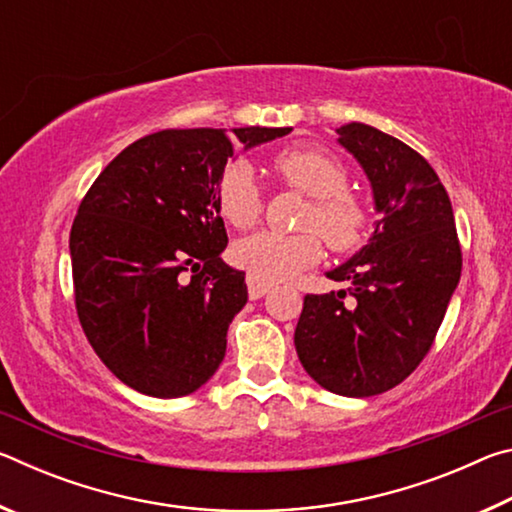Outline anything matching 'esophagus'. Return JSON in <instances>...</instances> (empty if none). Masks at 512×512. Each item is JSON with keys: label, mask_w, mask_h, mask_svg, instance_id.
<instances>
[{"label": "esophagus", "mask_w": 512, "mask_h": 512, "mask_svg": "<svg viewBox=\"0 0 512 512\" xmlns=\"http://www.w3.org/2000/svg\"><path fill=\"white\" fill-rule=\"evenodd\" d=\"M246 284H248V296H250V300H259L262 296H266L268 289H271V284L262 282V280H259V277L253 275V273L246 275Z\"/></svg>", "instance_id": "obj_1"}]
</instances>
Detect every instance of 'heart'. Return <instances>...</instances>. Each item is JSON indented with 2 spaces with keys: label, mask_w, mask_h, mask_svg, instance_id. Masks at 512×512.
I'll use <instances>...</instances> for the list:
<instances>
[{
  "label": "heart",
  "mask_w": 512,
  "mask_h": 512,
  "mask_svg": "<svg viewBox=\"0 0 512 512\" xmlns=\"http://www.w3.org/2000/svg\"><path fill=\"white\" fill-rule=\"evenodd\" d=\"M271 169L293 192L307 196L300 232L259 230L232 246V259L262 282H284L314 266L323 246L348 255L359 250L370 232L366 201L350 192V173L341 158L318 146H289L273 155ZM216 205L235 228H250L264 212V194L246 162H228L216 180Z\"/></svg>",
  "instance_id": "obj_1"
}]
</instances>
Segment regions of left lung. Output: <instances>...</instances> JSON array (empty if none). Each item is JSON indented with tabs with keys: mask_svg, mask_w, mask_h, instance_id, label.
Segmentation results:
<instances>
[{
	"mask_svg": "<svg viewBox=\"0 0 512 512\" xmlns=\"http://www.w3.org/2000/svg\"><path fill=\"white\" fill-rule=\"evenodd\" d=\"M339 135L368 173L381 219L368 246L327 273L345 289L305 296L293 341L329 393L370 397L402 384L427 357L463 253L449 196L418 151L357 121Z\"/></svg>",
	"mask_w": 512,
	"mask_h": 512,
	"instance_id": "left-lung-1",
	"label": "left lung"
}]
</instances>
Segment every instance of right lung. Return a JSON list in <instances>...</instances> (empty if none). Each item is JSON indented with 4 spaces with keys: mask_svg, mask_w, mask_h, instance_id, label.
<instances>
[{
    "mask_svg": "<svg viewBox=\"0 0 512 512\" xmlns=\"http://www.w3.org/2000/svg\"><path fill=\"white\" fill-rule=\"evenodd\" d=\"M291 128H167L126 146L83 196L69 232L74 302L97 357L151 397L201 388L225 357L248 300L216 180L235 140L250 149Z\"/></svg>",
    "mask_w": 512,
    "mask_h": 512,
    "instance_id": "1",
    "label": "right lung"
}]
</instances>
